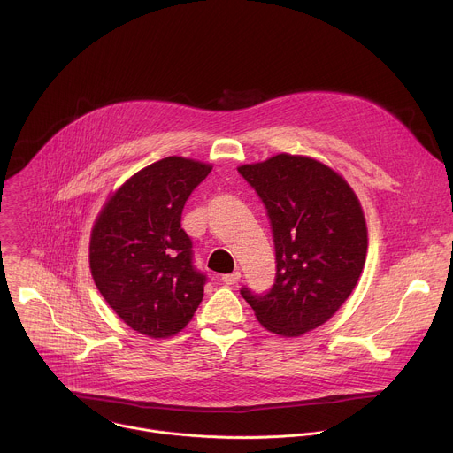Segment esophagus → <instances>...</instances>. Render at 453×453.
Masks as SVG:
<instances>
[{"label": "esophagus", "mask_w": 453, "mask_h": 453, "mask_svg": "<svg viewBox=\"0 0 453 453\" xmlns=\"http://www.w3.org/2000/svg\"><path fill=\"white\" fill-rule=\"evenodd\" d=\"M240 278H242V274H240L238 271H234V273H231V274L222 276V281H224L226 285H236V283L240 281Z\"/></svg>", "instance_id": "34e87169"}]
</instances>
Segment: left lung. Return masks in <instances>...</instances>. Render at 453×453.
I'll return each instance as SVG.
<instances>
[{
  "instance_id": "obj_1",
  "label": "left lung",
  "mask_w": 453,
  "mask_h": 453,
  "mask_svg": "<svg viewBox=\"0 0 453 453\" xmlns=\"http://www.w3.org/2000/svg\"><path fill=\"white\" fill-rule=\"evenodd\" d=\"M238 172L267 208L276 249V283L265 296L242 288L271 334L299 337L325 325L364 271L367 227L353 188L328 165L278 154Z\"/></svg>"
}]
</instances>
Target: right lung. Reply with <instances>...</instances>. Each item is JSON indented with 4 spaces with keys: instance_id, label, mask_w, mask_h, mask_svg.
<instances>
[{
    "instance_id": "obj_1",
    "label": "right lung",
    "mask_w": 453,
    "mask_h": 453,
    "mask_svg": "<svg viewBox=\"0 0 453 453\" xmlns=\"http://www.w3.org/2000/svg\"><path fill=\"white\" fill-rule=\"evenodd\" d=\"M211 165L170 156L128 177L100 210L89 240L96 288L134 332L166 339L186 328L204 297L191 265L182 208Z\"/></svg>"
}]
</instances>
